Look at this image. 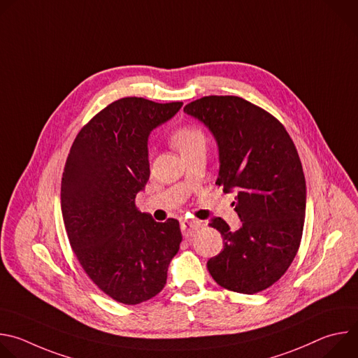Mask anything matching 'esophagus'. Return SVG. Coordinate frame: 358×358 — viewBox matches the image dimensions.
<instances>
[{"mask_svg": "<svg viewBox=\"0 0 358 358\" xmlns=\"http://www.w3.org/2000/svg\"><path fill=\"white\" fill-rule=\"evenodd\" d=\"M201 227H202V222L195 221V220H182L181 221V229H182V235L185 238L192 236Z\"/></svg>", "mask_w": 358, "mask_h": 358, "instance_id": "esophagus-1", "label": "esophagus"}]
</instances>
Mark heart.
Wrapping results in <instances>:
<instances>
[{
    "mask_svg": "<svg viewBox=\"0 0 358 358\" xmlns=\"http://www.w3.org/2000/svg\"><path fill=\"white\" fill-rule=\"evenodd\" d=\"M171 143L182 156H187L196 148H206L207 136L196 124H182L173 131Z\"/></svg>",
    "mask_w": 358,
    "mask_h": 358,
    "instance_id": "b5f03b06",
    "label": "heart"
}]
</instances>
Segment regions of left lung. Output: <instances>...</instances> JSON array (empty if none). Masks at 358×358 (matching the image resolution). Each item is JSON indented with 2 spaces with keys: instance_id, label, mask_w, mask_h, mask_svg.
I'll return each mask as SVG.
<instances>
[{
  "instance_id": "1",
  "label": "left lung",
  "mask_w": 358,
  "mask_h": 358,
  "mask_svg": "<svg viewBox=\"0 0 358 358\" xmlns=\"http://www.w3.org/2000/svg\"><path fill=\"white\" fill-rule=\"evenodd\" d=\"M206 124L220 151L217 184L236 191L241 228L211 220L224 249L207 262L214 280L232 292L253 294L278 282L300 246L306 214V181L294 143L266 110L238 96H206L184 108Z\"/></svg>"
}]
</instances>
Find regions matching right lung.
I'll use <instances>...</instances> for the list:
<instances>
[{
  "label": "right lung",
  "mask_w": 358,
  "mask_h": 358,
  "mask_svg": "<svg viewBox=\"0 0 358 358\" xmlns=\"http://www.w3.org/2000/svg\"><path fill=\"white\" fill-rule=\"evenodd\" d=\"M182 101L119 99L78 133L66 159L61 208L69 243L92 282L123 304L160 293L181 231L174 218L156 222L136 195L150 177L147 140Z\"/></svg>",
  "instance_id": "obj_1"
}]
</instances>
